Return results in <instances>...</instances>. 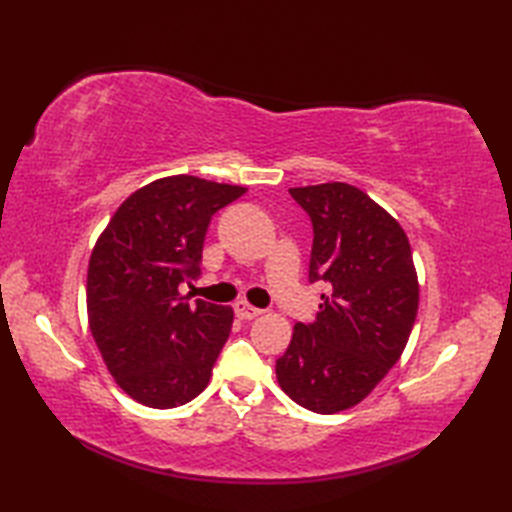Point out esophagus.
Wrapping results in <instances>:
<instances>
[{"mask_svg": "<svg viewBox=\"0 0 512 512\" xmlns=\"http://www.w3.org/2000/svg\"><path fill=\"white\" fill-rule=\"evenodd\" d=\"M233 310L237 314V319H242V321H253L255 317H259V314L264 312V310L255 308V306H250V303H246V301H237Z\"/></svg>", "mask_w": 512, "mask_h": 512, "instance_id": "esophagus-1", "label": "esophagus"}]
</instances>
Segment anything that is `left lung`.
Returning <instances> with one entry per match:
<instances>
[{
    "mask_svg": "<svg viewBox=\"0 0 512 512\" xmlns=\"http://www.w3.org/2000/svg\"><path fill=\"white\" fill-rule=\"evenodd\" d=\"M312 222L308 279L325 281L317 319L297 323L277 358L281 389L314 413L358 405L405 350L418 277L400 224L345 182L290 189Z\"/></svg>",
    "mask_w": 512,
    "mask_h": 512,
    "instance_id": "1",
    "label": "left lung"
}]
</instances>
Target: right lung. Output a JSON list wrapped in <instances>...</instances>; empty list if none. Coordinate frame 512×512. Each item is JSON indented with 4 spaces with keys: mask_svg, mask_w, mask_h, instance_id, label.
Listing matches in <instances>:
<instances>
[{
    "mask_svg": "<svg viewBox=\"0 0 512 512\" xmlns=\"http://www.w3.org/2000/svg\"><path fill=\"white\" fill-rule=\"evenodd\" d=\"M244 187L171 176L118 206L88 268V319L118 385L154 409L184 405L209 385L233 325L228 306L180 295L200 277L211 217Z\"/></svg>",
    "mask_w": 512,
    "mask_h": 512,
    "instance_id": "right-lung-1",
    "label": "right lung"
}]
</instances>
